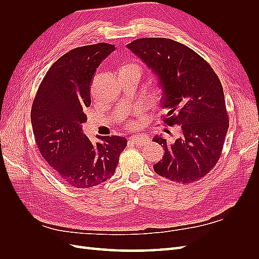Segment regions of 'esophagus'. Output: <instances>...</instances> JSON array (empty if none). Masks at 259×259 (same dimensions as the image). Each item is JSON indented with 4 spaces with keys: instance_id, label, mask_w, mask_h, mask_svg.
Wrapping results in <instances>:
<instances>
[{
    "instance_id": "esophagus-1",
    "label": "esophagus",
    "mask_w": 259,
    "mask_h": 259,
    "mask_svg": "<svg viewBox=\"0 0 259 259\" xmlns=\"http://www.w3.org/2000/svg\"><path fill=\"white\" fill-rule=\"evenodd\" d=\"M131 142L136 146L142 147L150 142V138H149L147 135H136V136L131 137Z\"/></svg>"
}]
</instances>
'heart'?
Returning a JSON list of instances; mask_svg holds the SVG:
<instances>
[{
    "instance_id": "b5f03b06",
    "label": "heart",
    "mask_w": 259,
    "mask_h": 259,
    "mask_svg": "<svg viewBox=\"0 0 259 259\" xmlns=\"http://www.w3.org/2000/svg\"><path fill=\"white\" fill-rule=\"evenodd\" d=\"M123 70H138V71L142 72V69H140V67L138 65H135V64H131V65L125 67Z\"/></svg>"
}]
</instances>
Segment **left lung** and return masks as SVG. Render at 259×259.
<instances>
[{
    "label": "left lung",
    "instance_id": "1",
    "mask_svg": "<svg viewBox=\"0 0 259 259\" xmlns=\"http://www.w3.org/2000/svg\"><path fill=\"white\" fill-rule=\"evenodd\" d=\"M126 48L158 79L161 107L167 110L163 122L180 125L174 143L153 137L165 150L154 171L176 183L197 182L216 165L229 128L221 81L197 53L170 38H138Z\"/></svg>",
    "mask_w": 259,
    "mask_h": 259
}]
</instances>
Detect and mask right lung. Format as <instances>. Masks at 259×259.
Masks as SVG:
<instances>
[{"mask_svg":"<svg viewBox=\"0 0 259 259\" xmlns=\"http://www.w3.org/2000/svg\"><path fill=\"white\" fill-rule=\"evenodd\" d=\"M114 50V45L98 43L65 54L45 74L31 109L38 150L70 187H95L113 176L127 144L121 136H97L98 142L92 143L82 126L94 74Z\"/></svg>","mask_w":259,"mask_h":259,"instance_id":"right-lung-1","label":"right lung"}]
</instances>
